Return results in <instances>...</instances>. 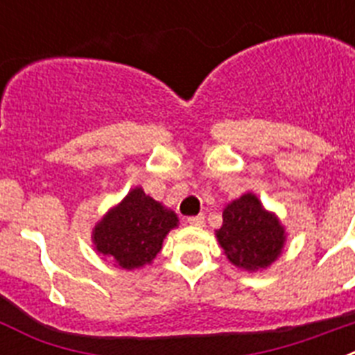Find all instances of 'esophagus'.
<instances>
[{
  "label": "esophagus",
  "instance_id": "34e87169",
  "mask_svg": "<svg viewBox=\"0 0 355 355\" xmlns=\"http://www.w3.org/2000/svg\"><path fill=\"white\" fill-rule=\"evenodd\" d=\"M188 224L197 225V227H202L205 225V215H197V216H190L188 218Z\"/></svg>",
  "mask_w": 355,
  "mask_h": 355
}]
</instances>
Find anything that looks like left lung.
Here are the masks:
<instances>
[{
	"instance_id": "1",
	"label": "left lung",
	"mask_w": 355,
	"mask_h": 355,
	"mask_svg": "<svg viewBox=\"0 0 355 355\" xmlns=\"http://www.w3.org/2000/svg\"><path fill=\"white\" fill-rule=\"evenodd\" d=\"M224 224L216 231L225 256L245 270H259L275 261L284 243V229L258 197L245 193L224 209Z\"/></svg>"
}]
</instances>
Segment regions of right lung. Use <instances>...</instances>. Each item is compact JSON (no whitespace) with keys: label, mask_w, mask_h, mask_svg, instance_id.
Instances as JSON below:
<instances>
[{"label":"right lung","mask_w":355,"mask_h":355,"mask_svg":"<svg viewBox=\"0 0 355 355\" xmlns=\"http://www.w3.org/2000/svg\"><path fill=\"white\" fill-rule=\"evenodd\" d=\"M178 225L174 211L163 208L142 188H135L94 229L97 252L121 268H139L156 258L163 238Z\"/></svg>","instance_id":"obj_1"}]
</instances>
